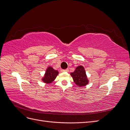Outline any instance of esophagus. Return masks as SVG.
Instances as JSON below:
<instances>
[{
    "label": "esophagus",
    "instance_id": "34e87169",
    "mask_svg": "<svg viewBox=\"0 0 130 130\" xmlns=\"http://www.w3.org/2000/svg\"><path fill=\"white\" fill-rule=\"evenodd\" d=\"M62 72H69V69H62Z\"/></svg>",
    "mask_w": 130,
    "mask_h": 130
}]
</instances>
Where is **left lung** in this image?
Here are the masks:
<instances>
[{"mask_svg": "<svg viewBox=\"0 0 130 130\" xmlns=\"http://www.w3.org/2000/svg\"><path fill=\"white\" fill-rule=\"evenodd\" d=\"M70 75L73 78L75 84L80 87L88 84V80L83 66H80L77 67L75 71L70 73Z\"/></svg>", "mask_w": 130, "mask_h": 130, "instance_id": "obj_1", "label": "left lung"}]
</instances>
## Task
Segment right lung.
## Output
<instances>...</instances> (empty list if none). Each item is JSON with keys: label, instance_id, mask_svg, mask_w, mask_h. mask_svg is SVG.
I'll return each instance as SVG.
<instances>
[{"label": "right lung", "instance_id": "1", "mask_svg": "<svg viewBox=\"0 0 130 130\" xmlns=\"http://www.w3.org/2000/svg\"><path fill=\"white\" fill-rule=\"evenodd\" d=\"M58 74L57 70H54L52 67H49L46 69L44 76L42 78V81L46 84H50L55 79Z\"/></svg>", "mask_w": 130, "mask_h": 130}]
</instances>
